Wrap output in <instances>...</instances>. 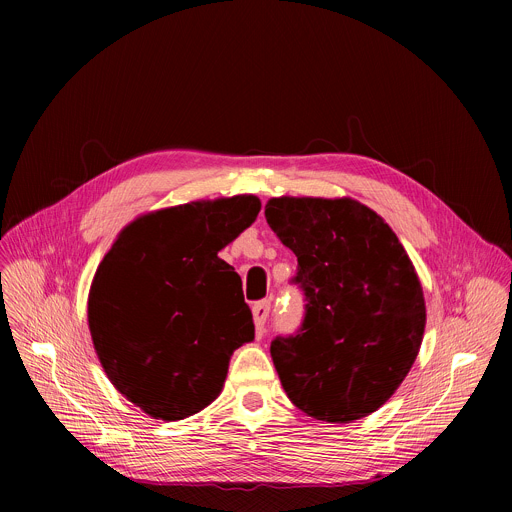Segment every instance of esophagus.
Here are the masks:
<instances>
[{"label": "esophagus", "mask_w": 512, "mask_h": 512, "mask_svg": "<svg viewBox=\"0 0 512 512\" xmlns=\"http://www.w3.org/2000/svg\"><path fill=\"white\" fill-rule=\"evenodd\" d=\"M269 310H271V302L269 300L257 302L253 306V322H255V334L257 336H263V332H265V322H267Z\"/></svg>", "instance_id": "1"}]
</instances>
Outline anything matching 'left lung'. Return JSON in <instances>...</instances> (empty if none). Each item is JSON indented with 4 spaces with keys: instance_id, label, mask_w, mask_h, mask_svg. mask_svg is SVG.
I'll use <instances>...</instances> for the list:
<instances>
[{
    "instance_id": "8db88e82",
    "label": "left lung",
    "mask_w": 512,
    "mask_h": 512,
    "mask_svg": "<svg viewBox=\"0 0 512 512\" xmlns=\"http://www.w3.org/2000/svg\"><path fill=\"white\" fill-rule=\"evenodd\" d=\"M265 218L296 253L308 302L298 334L271 342L283 391L320 421L371 415L405 381L425 332L407 251L383 216L348 196L271 198Z\"/></svg>"
}]
</instances>
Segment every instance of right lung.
<instances>
[{
  "label": "right lung",
  "mask_w": 512,
  "mask_h": 512,
  "mask_svg": "<svg viewBox=\"0 0 512 512\" xmlns=\"http://www.w3.org/2000/svg\"><path fill=\"white\" fill-rule=\"evenodd\" d=\"M253 194L139 214L89 289V330L111 385L154 419L178 421L223 391L233 352L255 338L241 277L218 257L255 223Z\"/></svg>",
  "instance_id": "obj_1"
}]
</instances>
